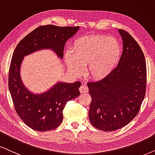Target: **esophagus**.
<instances>
[{"label":"esophagus","mask_w":155,"mask_h":155,"mask_svg":"<svg viewBox=\"0 0 155 155\" xmlns=\"http://www.w3.org/2000/svg\"><path fill=\"white\" fill-rule=\"evenodd\" d=\"M79 91L81 94H84V93H87V92H88L89 89H88V88L86 87L85 85H81L79 88Z\"/></svg>","instance_id":"1"}]
</instances>
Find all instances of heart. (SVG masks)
<instances>
[{"instance_id": "heart-1", "label": "heart", "mask_w": 155, "mask_h": 155, "mask_svg": "<svg viewBox=\"0 0 155 155\" xmlns=\"http://www.w3.org/2000/svg\"><path fill=\"white\" fill-rule=\"evenodd\" d=\"M70 54L65 55L68 69L79 76L81 67H87L91 79L101 80L116 67L121 57V47L117 39L105 35H89L74 41Z\"/></svg>"}]
</instances>
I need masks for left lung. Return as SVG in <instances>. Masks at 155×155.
<instances>
[{"instance_id": "left-lung-1", "label": "left lung", "mask_w": 155, "mask_h": 155, "mask_svg": "<svg viewBox=\"0 0 155 155\" xmlns=\"http://www.w3.org/2000/svg\"><path fill=\"white\" fill-rule=\"evenodd\" d=\"M118 31L123 41L118 65L104 79L87 84L91 97L89 121L104 132L128 124L140 111L146 92L147 68L142 50L129 33Z\"/></svg>"}]
</instances>
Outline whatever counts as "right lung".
<instances>
[{
    "label": "right lung",
    "mask_w": 155,
    "mask_h": 155,
    "mask_svg": "<svg viewBox=\"0 0 155 155\" xmlns=\"http://www.w3.org/2000/svg\"><path fill=\"white\" fill-rule=\"evenodd\" d=\"M79 29L54 25L39 26L25 36L13 54L8 75V89L15 111L27 126L38 132L52 130L63 121V110L68 101L80 95L81 83L59 81L41 94H34L23 84L21 66L27 55L43 49H50L62 59L66 41Z\"/></svg>",
    "instance_id": "right-lung-1"
}]
</instances>
